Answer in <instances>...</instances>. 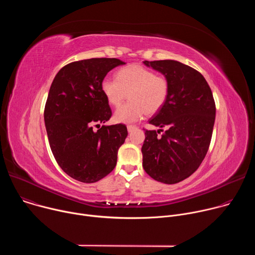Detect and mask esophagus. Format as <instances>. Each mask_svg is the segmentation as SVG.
<instances>
[{
  "label": "esophagus",
  "instance_id": "esophagus-1",
  "mask_svg": "<svg viewBox=\"0 0 255 255\" xmlns=\"http://www.w3.org/2000/svg\"><path fill=\"white\" fill-rule=\"evenodd\" d=\"M136 129H137V127L134 126V125H129V126L127 127L128 132H132V131H134V130H136Z\"/></svg>",
  "mask_w": 255,
  "mask_h": 255
}]
</instances>
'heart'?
<instances>
[{
	"mask_svg": "<svg viewBox=\"0 0 255 255\" xmlns=\"http://www.w3.org/2000/svg\"><path fill=\"white\" fill-rule=\"evenodd\" d=\"M169 89L165 77L155 76L152 70L139 64L119 69L116 80L107 78L101 84V91L111 106H120L128 94L129 102L114 113L115 122L122 124L135 123L146 113H157L168 99Z\"/></svg>",
	"mask_w": 255,
	"mask_h": 255,
	"instance_id": "obj_1",
	"label": "heart"
}]
</instances>
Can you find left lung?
Wrapping results in <instances>:
<instances>
[{
    "mask_svg": "<svg viewBox=\"0 0 255 255\" xmlns=\"http://www.w3.org/2000/svg\"><path fill=\"white\" fill-rule=\"evenodd\" d=\"M169 82L165 105L149 124L166 130H145L143 168L160 183L173 185L193 174L210 146L216 106L212 91L200 72L176 60H145Z\"/></svg>",
    "mask_w": 255,
    "mask_h": 255,
    "instance_id": "obj_1",
    "label": "left lung"
}]
</instances>
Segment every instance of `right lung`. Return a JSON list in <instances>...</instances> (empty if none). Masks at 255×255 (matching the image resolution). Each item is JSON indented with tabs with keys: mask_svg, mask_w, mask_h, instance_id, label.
<instances>
[{
	"mask_svg": "<svg viewBox=\"0 0 255 255\" xmlns=\"http://www.w3.org/2000/svg\"><path fill=\"white\" fill-rule=\"evenodd\" d=\"M125 64L117 58H90L63 66L55 76L44 109V122L53 156L61 169L92 184L110 173L128 135L123 124L106 123L111 108L101 91L110 70Z\"/></svg>",
	"mask_w": 255,
	"mask_h": 255,
	"instance_id": "add662e5",
	"label": "right lung"
}]
</instances>
